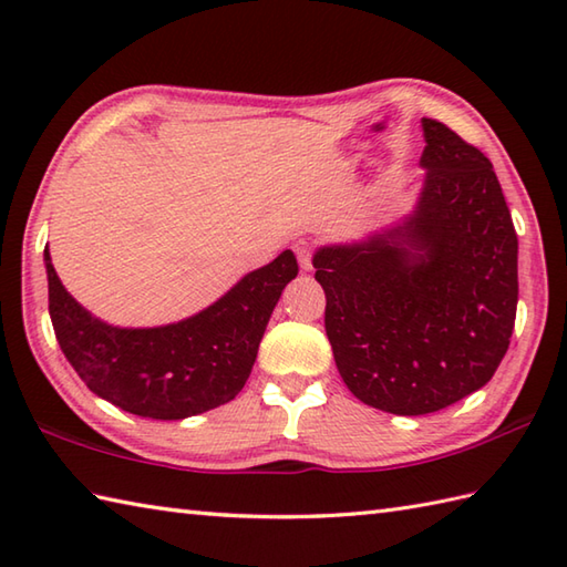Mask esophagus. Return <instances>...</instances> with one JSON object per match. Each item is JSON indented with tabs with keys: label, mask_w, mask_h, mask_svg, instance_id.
Segmentation results:
<instances>
[{
	"label": "esophagus",
	"mask_w": 567,
	"mask_h": 567,
	"mask_svg": "<svg viewBox=\"0 0 567 567\" xmlns=\"http://www.w3.org/2000/svg\"><path fill=\"white\" fill-rule=\"evenodd\" d=\"M295 250H297V258H299V265H302V270H311V246L307 244V240H299Z\"/></svg>",
	"instance_id": "obj_1"
}]
</instances>
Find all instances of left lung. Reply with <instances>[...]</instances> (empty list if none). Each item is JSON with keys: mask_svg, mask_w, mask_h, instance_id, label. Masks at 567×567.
<instances>
[{"mask_svg": "<svg viewBox=\"0 0 567 567\" xmlns=\"http://www.w3.org/2000/svg\"><path fill=\"white\" fill-rule=\"evenodd\" d=\"M424 189L404 226L315 256L336 368L360 402L431 414L495 375L516 319L514 221L487 155L421 118Z\"/></svg>", "mask_w": 567, "mask_h": 567, "instance_id": "1", "label": "left lung"}]
</instances>
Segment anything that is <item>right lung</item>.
Instances as JSON below:
<instances>
[{
    "label": "right lung",
    "mask_w": 567,
    "mask_h": 567,
    "mask_svg": "<svg viewBox=\"0 0 567 567\" xmlns=\"http://www.w3.org/2000/svg\"><path fill=\"white\" fill-rule=\"evenodd\" d=\"M43 260L48 311L70 365L102 400L148 419H185L231 402L256 363L277 299L299 270L295 252L285 250L195 317L116 329L70 297L48 248Z\"/></svg>",
    "instance_id": "1"
}]
</instances>
